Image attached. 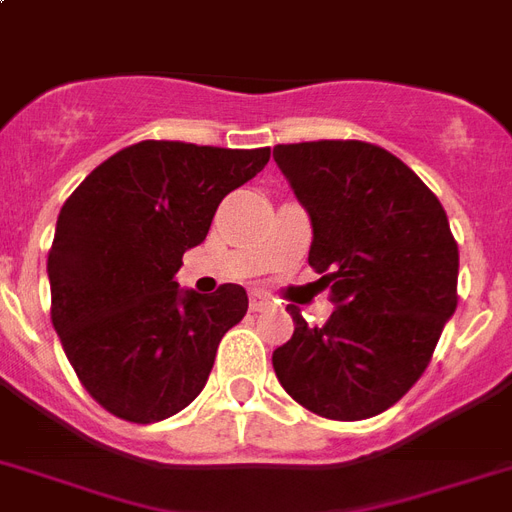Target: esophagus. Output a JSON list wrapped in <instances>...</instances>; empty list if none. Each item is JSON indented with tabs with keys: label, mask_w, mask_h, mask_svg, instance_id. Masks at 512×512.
Segmentation results:
<instances>
[{
	"label": "esophagus",
	"mask_w": 512,
	"mask_h": 512,
	"mask_svg": "<svg viewBox=\"0 0 512 512\" xmlns=\"http://www.w3.org/2000/svg\"><path fill=\"white\" fill-rule=\"evenodd\" d=\"M249 308H252V311H265V308H271V300L268 298H263V295H252V298H249Z\"/></svg>",
	"instance_id": "1"
}]
</instances>
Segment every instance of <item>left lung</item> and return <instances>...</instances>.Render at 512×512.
<instances>
[{
    "label": "left lung",
    "mask_w": 512,
    "mask_h": 512,
    "mask_svg": "<svg viewBox=\"0 0 512 512\" xmlns=\"http://www.w3.org/2000/svg\"><path fill=\"white\" fill-rule=\"evenodd\" d=\"M273 161L311 217L308 265L335 311L273 351L287 395L317 416L392 408L427 370L456 311L459 249L446 209L400 158L354 139L276 144Z\"/></svg>",
    "instance_id": "obj_1"
}]
</instances>
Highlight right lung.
Masks as SVG:
<instances>
[{
  "label": "right lung",
  "instance_id": "right-lung-1",
  "mask_svg": "<svg viewBox=\"0 0 512 512\" xmlns=\"http://www.w3.org/2000/svg\"><path fill=\"white\" fill-rule=\"evenodd\" d=\"M271 147L131 144L80 182L48 252L50 319L88 395L117 419L152 424L201 395L217 346L247 314V290H179L174 273L230 190Z\"/></svg>",
  "mask_w": 512,
  "mask_h": 512
}]
</instances>
